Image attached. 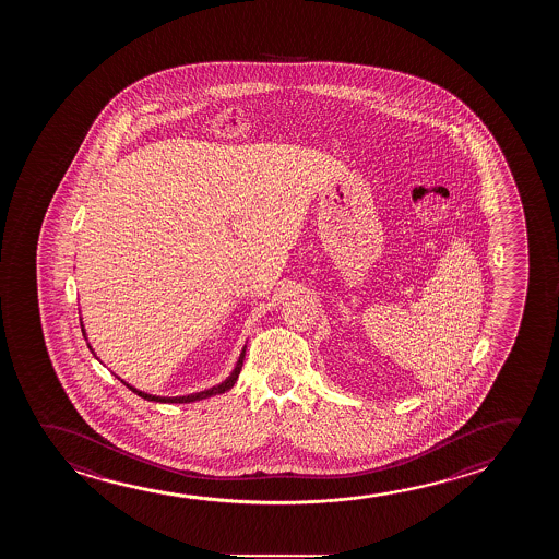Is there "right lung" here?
<instances>
[{"label": "right lung", "mask_w": 559, "mask_h": 559, "mask_svg": "<svg viewBox=\"0 0 559 559\" xmlns=\"http://www.w3.org/2000/svg\"><path fill=\"white\" fill-rule=\"evenodd\" d=\"M81 329L84 341H88V338H86V329H84V324H82V317ZM88 348L90 352L96 356V352H94V348L90 346V342ZM243 356H246V346H243L242 352H240V357H238V361H236L235 369H233V372L228 374L225 381L218 382V384L211 386V389L200 390V392H194V394H187V396H155V394H147V392H144V390L134 389L132 384H129L127 381H122L121 377H117V374H115V377H117V379H119V381H121L122 384L127 386V389L132 390L134 394H138L140 397H144V400H147V402H159V404H190V402H200V400H205V397L217 396V394H225L227 390L233 389V386H235L236 379H238V374H240V369H242ZM96 359H99V357L96 356Z\"/></svg>", "instance_id": "add662e5"}]
</instances>
